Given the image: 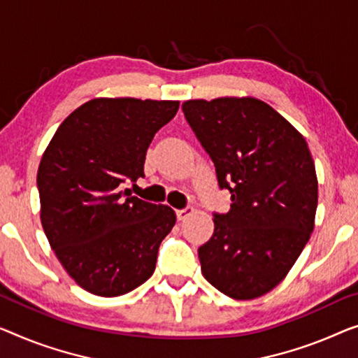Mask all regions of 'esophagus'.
I'll list each match as a JSON object with an SVG mask.
<instances>
[{"label":"esophagus","instance_id":"esophagus-1","mask_svg":"<svg viewBox=\"0 0 358 358\" xmlns=\"http://www.w3.org/2000/svg\"><path fill=\"white\" fill-rule=\"evenodd\" d=\"M193 212H194L193 207H185V209H178V210H177L178 220H185V218L189 217Z\"/></svg>","mask_w":358,"mask_h":358}]
</instances>
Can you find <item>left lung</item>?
I'll list each match as a JSON object with an SVG mask.
<instances>
[{"label":"left lung","instance_id":"obj_1","mask_svg":"<svg viewBox=\"0 0 358 358\" xmlns=\"http://www.w3.org/2000/svg\"><path fill=\"white\" fill-rule=\"evenodd\" d=\"M183 114L209 154L230 210L213 213V234L197 250L213 287L238 301L285 280L315 227L318 181L307 141L255 98L185 101Z\"/></svg>","mask_w":358,"mask_h":358}]
</instances>
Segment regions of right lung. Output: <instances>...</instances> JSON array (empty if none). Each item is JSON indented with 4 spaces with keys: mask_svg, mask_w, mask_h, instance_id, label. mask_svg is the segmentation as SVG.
<instances>
[{
    "mask_svg": "<svg viewBox=\"0 0 358 358\" xmlns=\"http://www.w3.org/2000/svg\"><path fill=\"white\" fill-rule=\"evenodd\" d=\"M178 106L92 99L62 122L43 154L36 175L43 230L67 273L92 294H127L156 270L177 215L122 186L145 177L148 148Z\"/></svg>",
    "mask_w": 358,
    "mask_h": 358,
    "instance_id": "right-lung-1",
    "label": "right lung"
}]
</instances>
